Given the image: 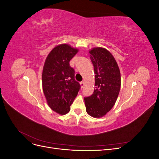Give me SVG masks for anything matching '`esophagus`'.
Here are the masks:
<instances>
[{"label": "esophagus", "mask_w": 159, "mask_h": 159, "mask_svg": "<svg viewBox=\"0 0 159 159\" xmlns=\"http://www.w3.org/2000/svg\"><path fill=\"white\" fill-rule=\"evenodd\" d=\"M80 85H81V87L83 88L84 87V81H81Z\"/></svg>", "instance_id": "esophagus-1"}]
</instances>
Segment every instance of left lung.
Masks as SVG:
<instances>
[{"label": "left lung", "instance_id": "1", "mask_svg": "<svg viewBox=\"0 0 159 159\" xmlns=\"http://www.w3.org/2000/svg\"><path fill=\"white\" fill-rule=\"evenodd\" d=\"M93 65L95 89L91 96L84 98L86 111L93 117H103L116 102L121 88V74L112 54L103 48L89 51Z\"/></svg>", "mask_w": 159, "mask_h": 159}]
</instances>
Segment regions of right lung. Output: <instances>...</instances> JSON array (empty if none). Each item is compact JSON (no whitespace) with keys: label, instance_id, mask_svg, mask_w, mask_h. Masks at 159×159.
<instances>
[{"label":"right lung","instance_id":"right-lung-1","mask_svg":"<svg viewBox=\"0 0 159 159\" xmlns=\"http://www.w3.org/2000/svg\"><path fill=\"white\" fill-rule=\"evenodd\" d=\"M78 52L68 44L55 47L46 57L42 71V88L49 107L60 115L68 113L80 89L70 61Z\"/></svg>","mask_w":159,"mask_h":159}]
</instances>
